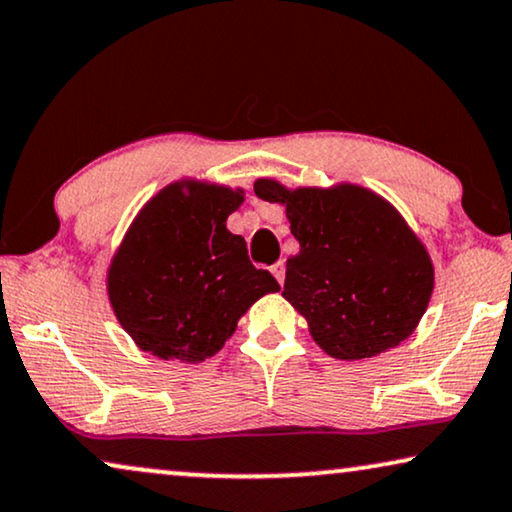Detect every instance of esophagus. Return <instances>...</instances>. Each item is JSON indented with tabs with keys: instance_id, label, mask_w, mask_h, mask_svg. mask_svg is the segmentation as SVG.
Returning a JSON list of instances; mask_svg holds the SVG:
<instances>
[{
	"instance_id": "obj_1",
	"label": "esophagus",
	"mask_w": 512,
	"mask_h": 512,
	"mask_svg": "<svg viewBox=\"0 0 512 512\" xmlns=\"http://www.w3.org/2000/svg\"><path fill=\"white\" fill-rule=\"evenodd\" d=\"M270 272H272V275H275V279H277V282H279V284H284V263H282V261H279V263H275V265H272V268H270Z\"/></svg>"
}]
</instances>
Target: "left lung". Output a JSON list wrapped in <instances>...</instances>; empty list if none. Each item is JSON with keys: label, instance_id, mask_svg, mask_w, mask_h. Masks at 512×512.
<instances>
[{"label": "left lung", "instance_id": "8db88e82", "mask_svg": "<svg viewBox=\"0 0 512 512\" xmlns=\"http://www.w3.org/2000/svg\"><path fill=\"white\" fill-rule=\"evenodd\" d=\"M254 193L286 207L300 251L286 261L282 296L326 354L370 359L415 331L433 265L387 200L352 184L289 191L275 179H258Z\"/></svg>", "mask_w": 512, "mask_h": 512}]
</instances>
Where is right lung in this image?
<instances>
[{
	"instance_id": "add662e5",
	"label": "right lung",
	"mask_w": 512,
	"mask_h": 512,
	"mask_svg": "<svg viewBox=\"0 0 512 512\" xmlns=\"http://www.w3.org/2000/svg\"><path fill=\"white\" fill-rule=\"evenodd\" d=\"M242 200L233 188L177 181L139 212L107 275L111 307L139 349L205 361L258 298L279 291L268 270L251 265L244 237L226 228Z\"/></svg>"
}]
</instances>
